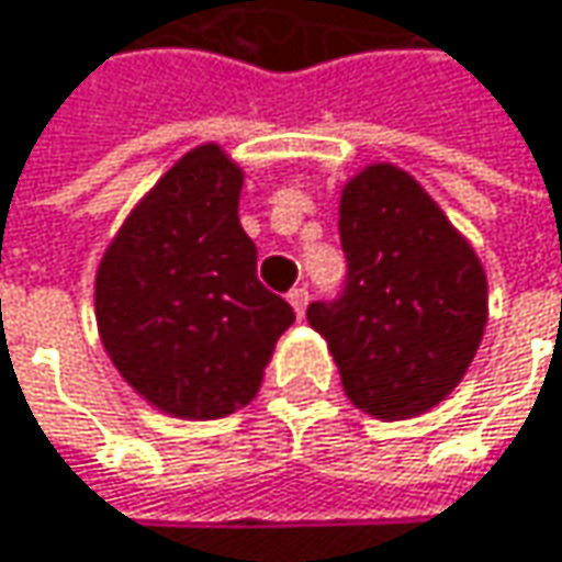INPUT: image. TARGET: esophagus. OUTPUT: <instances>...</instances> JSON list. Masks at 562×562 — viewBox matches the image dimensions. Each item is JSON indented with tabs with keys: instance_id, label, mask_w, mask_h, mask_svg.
Segmentation results:
<instances>
[{
	"instance_id": "obj_1",
	"label": "esophagus",
	"mask_w": 562,
	"mask_h": 562,
	"mask_svg": "<svg viewBox=\"0 0 562 562\" xmlns=\"http://www.w3.org/2000/svg\"><path fill=\"white\" fill-rule=\"evenodd\" d=\"M288 301L294 306V313L303 316V313H306V303H310V291H306V288H294V291L288 294Z\"/></svg>"
}]
</instances>
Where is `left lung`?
Returning <instances> with one entry per match:
<instances>
[{"label": "left lung", "instance_id": "left-lung-1", "mask_svg": "<svg viewBox=\"0 0 562 562\" xmlns=\"http://www.w3.org/2000/svg\"><path fill=\"white\" fill-rule=\"evenodd\" d=\"M339 239L348 271L336 301L306 306L326 336L348 400L406 419L467 374L486 326V274L461 233L396 166L345 184Z\"/></svg>", "mask_w": 562, "mask_h": 562}]
</instances>
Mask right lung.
Masks as SVG:
<instances>
[{
  "instance_id": "add662e5",
  "label": "right lung",
  "mask_w": 562,
  "mask_h": 562,
  "mask_svg": "<svg viewBox=\"0 0 562 562\" xmlns=\"http://www.w3.org/2000/svg\"><path fill=\"white\" fill-rule=\"evenodd\" d=\"M243 172L217 143L191 149L127 217L95 278L114 368L153 406L221 419L259 393L265 361L294 323L256 274L239 223Z\"/></svg>"
}]
</instances>
